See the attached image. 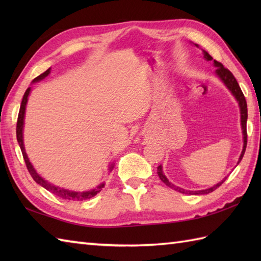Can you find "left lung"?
I'll use <instances>...</instances> for the list:
<instances>
[{"label":"left lung","mask_w":261,"mask_h":261,"mask_svg":"<svg viewBox=\"0 0 261 261\" xmlns=\"http://www.w3.org/2000/svg\"><path fill=\"white\" fill-rule=\"evenodd\" d=\"M204 58L207 59V60H212L213 59L206 51H204ZM214 66L216 67V70H215L216 71V75H218L220 79L223 81V83L226 85V87L229 88V90L231 91V93L233 94L234 97L237 98V101L239 102L240 112H241V125H242V132H243V149H242L241 156L239 158V162H238V164H239L241 162L243 154H245L246 148H247V119H248L247 101H246V97H245V95H243L241 88H240L239 84H238V82L236 80V77L233 76V74H232L228 68H225L222 64L219 63V62H216V60H214ZM157 174L159 176V178L162 179V181H164L165 184L167 185L168 187L173 188L174 191H177V192H179V193L188 194V195H199V194H208L211 192L215 191L218 187H220L221 185L223 184L224 180H225V179H223L222 181H220L219 184H216V185H214L213 187H211V188H207V190H203V191H186V190H182V188H180L178 186H175L174 184H171V182L167 178H166V176L163 173L162 166H158V167H157Z\"/></svg>","instance_id":"8db88e82"}]
</instances>
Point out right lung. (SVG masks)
Returning a JSON list of instances; mask_svg holds the SVG:
<instances>
[{"instance_id":"right-lung-1","label":"right lung","mask_w":261,"mask_h":261,"mask_svg":"<svg viewBox=\"0 0 261 261\" xmlns=\"http://www.w3.org/2000/svg\"><path fill=\"white\" fill-rule=\"evenodd\" d=\"M49 73H50V68L47 69L45 73H42L41 75H39L38 77H36V79L33 80V82H38V81L43 80L46 76H48ZM29 93H30V87L27 88V91H25L24 95H23V98H22L21 105H20L18 121H16V139H18L19 146L21 148L22 156H23L27 168H28V170H29V173H30L32 178H33V180H35L37 184L41 185L42 187H45L47 191L53 193L54 195L59 196L60 198H64V199H68V201H84V199H88V198H92L93 196H95L97 193L101 192V190L104 187V184H101L99 186H97L96 188H94V190H92V191H87V192H83V193L71 192V191H68V190H64V188H60L58 186L51 185L50 182H48L47 180L43 179L42 177H40V175H38V173L35 170V168H33V166L29 162V158H28L27 153H25L24 146H23V137H22V130H23L24 112H25V105H27V102H28V96H29Z\"/></svg>"}]
</instances>
